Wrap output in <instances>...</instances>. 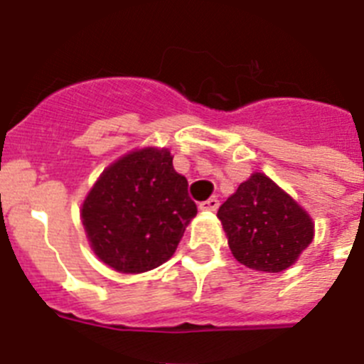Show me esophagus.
<instances>
[{"instance_id":"1","label":"esophagus","mask_w":364,"mask_h":364,"mask_svg":"<svg viewBox=\"0 0 364 364\" xmlns=\"http://www.w3.org/2000/svg\"><path fill=\"white\" fill-rule=\"evenodd\" d=\"M198 210L200 211H217L218 210V200L217 198H208V200L200 202L198 204Z\"/></svg>"}]
</instances>
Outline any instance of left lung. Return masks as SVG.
<instances>
[{"mask_svg": "<svg viewBox=\"0 0 364 364\" xmlns=\"http://www.w3.org/2000/svg\"><path fill=\"white\" fill-rule=\"evenodd\" d=\"M233 257L246 268L279 273L314 240V220L264 173H253L218 208Z\"/></svg>", "mask_w": 364, "mask_h": 364, "instance_id": "obj_1", "label": "left lung"}]
</instances>
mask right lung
Here are the masks:
<instances>
[{"instance_id": "obj_1", "label": "right lung", "mask_w": 364, "mask_h": 364, "mask_svg": "<svg viewBox=\"0 0 364 364\" xmlns=\"http://www.w3.org/2000/svg\"><path fill=\"white\" fill-rule=\"evenodd\" d=\"M197 215L188 180L166 147L129 151L98 176L80 210L89 246L120 273H144L169 260Z\"/></svg>"}]
</instances>
